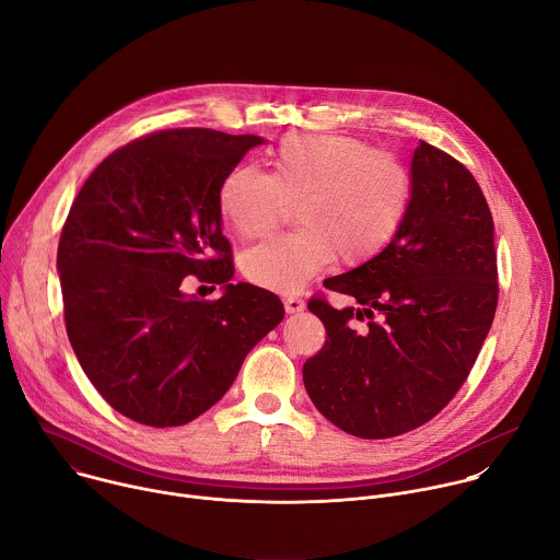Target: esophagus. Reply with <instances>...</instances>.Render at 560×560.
I'll return each mask as SVG.
<instances>
[{"instance_id":"obj_1","label":"esophagus","mask_w":560,"mask_h":560,"mask_svg":"<svg viewBox=\"0 0 560 560\" xmlns=\"http://www.w3.org/2000/svg\"><path fill=\"white\" fill-rule=\"evenodd\" d=\"M283 307H285L288 314H294V312H301V310L305 307V303H303V299H299V296H285V299H283Z\"/></svg>"}]
</instances>
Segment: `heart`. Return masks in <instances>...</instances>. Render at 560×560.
Returning a JSON list of instances; mask_svg holds the SVG:
<instances>
[{
	"label": "heart",
	"instance_id": "obj_1",
	"mask_svg": "<svg viewBox=\"0 0 560 560\" xmlns=\"http://www.w3.org/2000/svg\"><path fill=\"white\" fill-rule=\"evenodd\" d=\"M415 179L404 159L341 135H285L272 173L234 168L219 184L221 219L242 238L272 232L296 206L299 230L242 257L244 275L268 290L299 292L341 259L359 268L404 228Z\"/></svg>",
	"mask_w": 560,
	"mask_h": 560
}]
</instances>
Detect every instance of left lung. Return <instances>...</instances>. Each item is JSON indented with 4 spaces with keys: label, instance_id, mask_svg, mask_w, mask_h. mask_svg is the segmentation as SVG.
Returning <instances> with one entry per match:
<instances>
[{
    "label": "left lung",
    "instance_id": "left-lung-1",
    "mask_svg": "<svg viewBox=\"0 0 560 560\" xmlns=\"http://www.w3.org/2000/svg\"><path fill=\"white\" fill-rule=\"evenodd\" d=\"M415 195L394 242L328 279L359 307L310 299L326 346L303 365L316 410L359 439H389L434 419L465 383L499 303L494 221L481 186L447 152L421 141ZM370 317L369 330H353Z\"/></svg>",
    "mask_w": 560,
    "mask_h": 560
}]
</instances>
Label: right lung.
I'll return each mask as SVG.
<instances>
[{"label":"right lung","instance_id":"1","mask_svg":"<svg viewBox=\"0 0 560 560\" xmlns=\"http://www.w3.org/2000/svg\"><path fill=\"white\" fill-rule=\"evenodd\" d=\"M259 143L159 130L108 154L70 206L57 248L66 332L97 392L141 425H186L210 410L285 314L277 294L230 283L217 208L219 184ZM188 273L224 294L184 295Z\"/></svg>","mask_w":560,"mask_h":560}]
</instances>
